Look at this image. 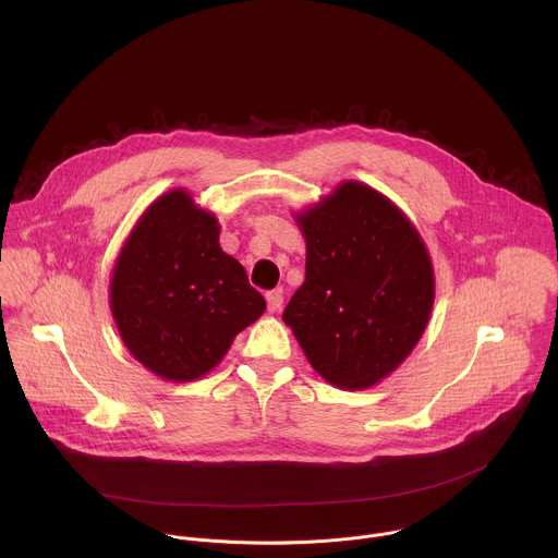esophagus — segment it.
I'll return each mask as SVG.
<instances>
[{"label": "esophagus", "instance_id": "34e87169", "mask_svg": "<svg viewBox=\"0 0 558 558\" xmlns=\"http://www.w3.org/2000/svg\"><path fill=\"white\" fill-rule=\"evenodd\" d=\"M266 305H268V312H279L283 305V292L281 290L266 292Z\"/></svg>", "mask_w": 558, "mask_h": 558}]
</instances>
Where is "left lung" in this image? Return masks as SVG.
Returning <instances> with one entry per match:
<instances>
[{
  "mask_svg": "<svg viewBox=\"0 0 558 558\" xmlns=\"http://www.w3.org/2000/svg\"><path fill=\"white\" fill-rule=\"evenodd\" d=\"M305 281L283 322L337 389L363 391L396 372L434 305V270L416 228L383 193L341 182L296 215Z\"/></svg>",
  "mask_w": 558,
  "mask_h": 558,
  "instance_id": "1",
  "label": "left lung"
}]
</instances>
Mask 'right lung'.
Masks as SVG:
<instances>
[{"label":"right lung","mask_w":558,"mask_h":558,"mask_svg":"<svg viewBox=\"0 0 558 558\" xmlns=\"http://www.w3.org/2000/svg\"><path fill=\"white\" fill-rule=\"evenodd\" d=\"M109 305L131 354L171 383L208 374L266 310L239 259L221 248L215 215L184 189L160 195L129 234Z\"/></svg>","instance_id":"1"}]
</instances>
